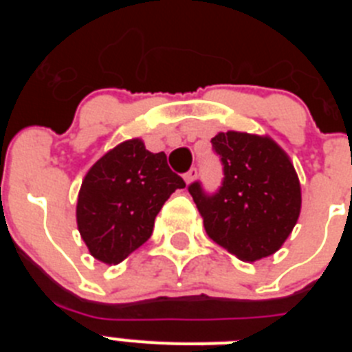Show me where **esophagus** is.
<instances>
[{"mask_svg":"<svg viewBox=\"0 0 352 352\" xmlns=\"http://www.w3.org/2000/svg\"><path fill=\"white\" fill-rule=\"evenodd\" d=\"M197 174H199L197 167H192L190 170H186L185 176H183V178H185V182H186V183H192V182H194L195 178H197Z\"/></svg>","mask_w":352,"mask_h":352,"instance_id":"34e87169","label":"esophagus"}]
</instances>
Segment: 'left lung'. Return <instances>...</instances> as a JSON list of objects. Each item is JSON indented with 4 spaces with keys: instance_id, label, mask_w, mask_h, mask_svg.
<instances>
[{
    "instance_id": "8db88e82",
    "label": "left lung",
    "mask_w": 352,
    "mask_h": 352,
    "mask_svg": "<svg viewBox=\"0 0 352 352\" xmlns=\"http://www.w3.org/2000/svg\"><path fill=\"white\" fill-rule=\"evenodd\" d=\"M223 178L214 192L201 182L188 192L214 243L241 261H259L282 247L301 208L296 170L272 139L241 132L211 139Z\"/></svg>"
}]
</instances>
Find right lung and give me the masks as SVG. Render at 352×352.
I'll use <instances>...</instances> for the list:
<instances>
[{
    "instance_id": "add662e5",
    "label": "right lung",
    "mask_w": 352,
    "mask_h": 352,
    "mask_svg": "<svg viewBox=\"0 0 352 352\" xmlns=\"http://www.w3.org/2000/svg\"><path fill=\"white\" fill-rule=\"evenodd\" d=\"M176 188L185 182L167 166L164 151L151 153L139 139L107 151L88 170L77 199V226L91 256L118 264L138 250Z\"/></svg>"
}]
</instances>
